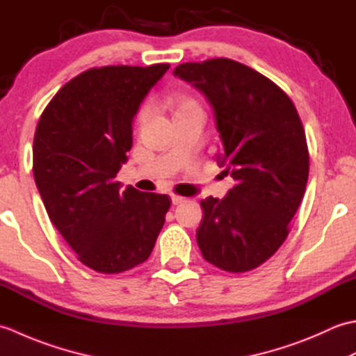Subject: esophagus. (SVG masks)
Instances as JSON below:
<instances>
[{"label": "esophagus", "mask_w": 356, "mask_h": 356, "mask_svg": "<svg viewBox=\"0 0 356 356\" xmlns=\"http://www.w3.org/2000/svg\"><path fill=\"white\" fill-rule=\"evenodd\" d=\"M171 202H172V205H180V203L185 202V197H182V195H177V194H171Z\"/></svg>", "instance_id": "34e87169"}]
</instances>
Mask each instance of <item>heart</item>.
<instances>
[{"instance_id":"b5f03b06","label":"heart","mask_w":356,"mask_h":356,"mask_svg":"<svg viewBox=\"0 0 356 356\" xmlns=\"http://www.w3.org/2000/svg\"><path fill=\"white\" fill-rule=\"evenodd\" d=\"M170 107L172 110V116L180 115V113H185V111H190L194 108H199L197 104H195L191 97L188 96H174L171 102H170ZM148 118V108L143 107L139 115H138V124H143Z\"/></svg>"}]
</instances>
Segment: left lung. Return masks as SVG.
<instances>
[{
    "instance_id": "1",
    "label": "left lung",
    "mask_w": 356,
    "mask_h": 356,
    "mask_svg": "<svg viewBox=\"0 0 356 356\" xmlns=\"http://www.w3.org/2000/svg\"><path fill=\"white\" fill-rule=\"evenodd\" d=\"M174 76L213 105L223 145L217 162L236 180L226 197L200 202L203 259L228 272L259 268L283 245L305 195L309 151L298 111L270 79L228 58L180 64Z\"/></svg>"
}]
</instances>
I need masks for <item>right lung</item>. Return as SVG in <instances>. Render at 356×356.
<instances>
[{
    "label": "right lung",
    "instance_id": "1",
    "mask_svg": "<svg viewBox=\"0 0 356 356\" xmlns=\"http://www.w3.org/2000/svg\"><path fill=\"white\" fill-rule=\"evenodd\" d=\"M170 64L107 65L53 96L33 139V176L45 211L87 268L119 274L145 261L170 209L166 194L120 190L133 119Z\"/></svg>",
    "mask_w": 356,
    "mask_h": 356
}]
</instances>
